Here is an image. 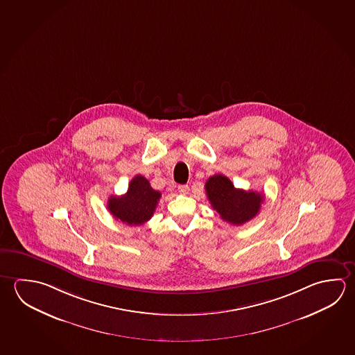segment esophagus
I'll use <instances>...</instances> for the list:
<instances>
[{
	"mask_svg": "<svg viewBox=\"0 0 355 355\" xmlns=\"http://www.w3.org/2000/svg\"><path fill=\"white\" fill-rule=\"evenodd\" d=\"M178 191H180L182 194H187L188 191H189V187L184 184V186H178Z\"/></svg>",
	"mask_w": 355,
	"mask_h": 355,
	"instance_id": "esophagus-1",
	"label": "esophagus"
}]
</instances>
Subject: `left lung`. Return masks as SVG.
<instances>
[{"label": "left lung", "instance_id": "8db88e82", "mask_svg": "<svg viewBox=\"0 0 355 355\" xmlns=\"http://www.w3.org/2000/svg\"><path fill=\"white\" fill-rule=\"evenodd\" d=\"M205 193L213 209L223 220L233 225H242L254 218L264 200L261 193L238 189L223 175L208 178Z\"/></svg>", "mask_w": 355, "mask_h": 355}]
</instances>
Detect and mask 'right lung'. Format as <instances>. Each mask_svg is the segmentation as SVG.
Listing matches in <instances>:
<instances>
[{
	"label": "right lung",
	"mask_w": 355,
	"mask_h": 355,
	"mask_svg": "<svg viewBox=\"0 0 355 355\" xmlns=\"http://www.w3.org/2000/svg\"><path fill=\"white\" fill-rule=\"evenodd\" d=\"M161 196V192L150 187V180L137 175L130 182L125 194L110 197L107 207L117 220L128 225H139L152 218Z\"/></svg>",
	"instance_id": "add662e5"
}]
</instances>
